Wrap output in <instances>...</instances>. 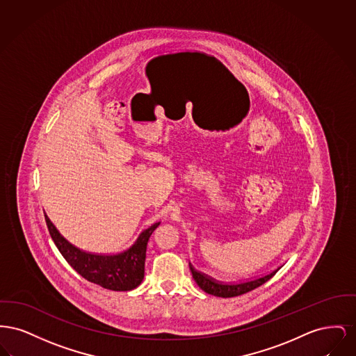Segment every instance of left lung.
Here are the masks:
<instances>
[{"label": "left lung", "instance_id": "left-lung-1", "mask_svg": "<svg viewBox=\"0 0 356 356\" xmlns=\"http://www.w3.org/2000/svg\"><path fill=\"white\" fill-rule=\"evenodd\" d=\"M190 270L193 275V279L197 282V285L209 295L217 296V298H234V296H240L249 291H253L254 288L260 286L264 282L269 280L277 270L262 276L254 280L243 281V282H236V284H224V282H218V281L206 276L204 273L195 270L191 265H190Z\"/></svg>", "mask_w": 356, "mask_h": 356}]
</instances>
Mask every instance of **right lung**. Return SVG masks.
Segmentation results:
<instances>
[{
	"label": "right lung",
	"mask_w": 356,
	"mask_h": 356,
	"mask_svg": "<svg viewBox=\"0 0 356 356\" xmlns=\"http://www.w3.org/2000/svg\"><path fill=\"white\" fill-rule=\"evenodd\" d=\"M49 234L61 256L83 276L110 291H131L140 285L145 277L146 249L152 232L161 222L145 229L131 246L116 254H94L83 252L68 243L45 216Z\"/></svg>",
	"instance_id": "add662e5"
}]
</instances>
